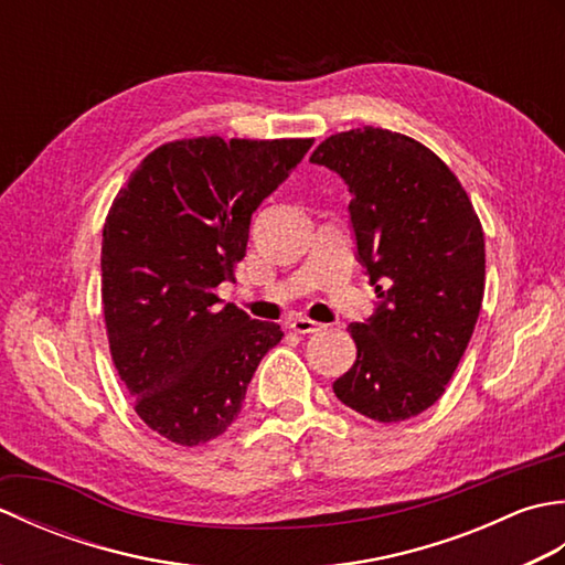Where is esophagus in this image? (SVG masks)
Wrapping results in <instances>:
<instances>
[{"instance_id": "1", "label": "esophagus", "mask_w": 565, "mask_h": 565, "mask_svg": "<svg viewBox=\"0 0 565 565\" xmlns=\"http://www.w3.org/2000/svg\"><path fill=\"white\" fill-rule=\"evenodd\" d=\"M289 328H291V330H296V332H301V334H310V332L320 330V322L298 316V318H291V320H289Z\"/></svg>"}]
</instances>
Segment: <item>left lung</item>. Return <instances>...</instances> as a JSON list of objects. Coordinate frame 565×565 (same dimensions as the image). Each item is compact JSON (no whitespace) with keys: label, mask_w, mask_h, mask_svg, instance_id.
Listing matches in <instances>:
<instances>
[{"label":"left lung","mask_w":565,"mask_h":565,"mask_svg":"<svg viewBox=\"0 0 565 565\" xmlns=\"http://www.w3.org/2000/svg\"><path fill=\"white\" fill-rule=\"evenodd\" d=\"M310 162L350 186L356 259L379 303L352 322L356 362L332 383L376 423L435 405L471 340L486 289L483 227L459 179L435 152L364 126L322 140Z\"/></svg>","instance_id":"obj_1"}]
</instances>
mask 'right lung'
<instances>
[{
    "mask_svg": "<svg viewBox=\"0 0 565 565\" xmlns=\"http://www.w3.org/2000/svg\"><path fill=\"white\" fill-rule=\"evenodd\" d=\"M310 138L218 136L164 142L118 191L104 223L102 303L118 376L152 431L182 447L233 425L252 376L284 332L221 303L252 213Z\"/></svg>",
    "mask_w": 565,
    "mask_h": 565,
    "instance_id": "obj_1",
    "label": "right lung"
}]
</instances>
